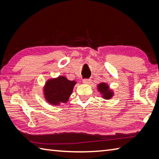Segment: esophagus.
<instances>
[{
	"label": "esophagus",
	"mask_w": 159,
	"mask_h": 159,
	"mask_svg": "<svg viewBox=\"0 0 159 159\" xmlns=\"http://www.w3.org/2000/svg\"><path fill=\"white\" fill-rule=\"evenodd\" d=\"M91 82H92V80H91V79H83V83L84 84H89V83H91Z\"/></svg>",
	"instance_id": "esophagus-1"
}]
</instances>
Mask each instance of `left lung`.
I'll return each mask as SVG.
<instances>
[{
	"label": "left lung",
	"mask_w": 159,
	"mask_h": 159,
	"mask_svg": "<svg viewBox=\"0 0 159 159\" xmlns=\"http://www.w3.org/2000/svg\"><path fill=\"white\" fill-rule=\"evenodd\" d=\"M98 89L102 94V96L105 99H110L113 96V92L109 89V86L106 83H102L98 85Z\"/></svg>",
	"instance_id": "1"
}]
</instances>
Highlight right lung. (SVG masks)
<instances>
[{
	"label": "right lung",
	"mask_w": 159,
	"mask_h": 159,
	"mask_svg": "<svg viewBox=\"0 0 159 159\" xmlns=\"http://www.w3.org/2000/svg\"><path fill=\"white\" fill-rule=\"evenodd\" d=\"M74 80H70L64 76L48 80L44 87V96L47 102L53 105L66 103L72 94L75 85Z\"/></svg>",
	"instance_id": "right-lung-1"
}]
</instances>
